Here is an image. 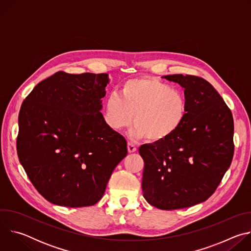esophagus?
Instances as JSON below:
<instances>
[{"label": "esophagus", "mask_w": 251, "mask_h": 251, "mask_svg": "<svg viewBox=\"0 0 251 251\" xmlns=\"http://www.w3.org/2000/svg\"><path fill=\"white\" fill-rule=\"evenodd\" d=\"M127 148H128V152H129V153H134V152H136V150H137L136 146H135V145H133L132 143H130V142H128Z\"/></svg>", "instance_id": "obj_1"}]
</instances>
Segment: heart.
<instances>
[{
  "label": "heart",
  "mask_w": 251,
  "mask_h": 251,
  "mask_svg": "<svg viewBox=\"0 0 251 251\" xmlns=\"http://www.w3.org/2000/svg\"><path fill=\"white\" fill-rule=\"evenodd\" d=\"M185 94L170 84L152 77L126 81L120 91L105 102V120L115 131L135 124L131 135L160 143L173 136L187 116Z\"/></svg>",
  "instance_id": "obj_1"
}]
</instances>
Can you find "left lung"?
<instances>
[{
    "instance_id": "left-lung-1",
    "label": "left lung",
    "mask_w": 251,
    "mask_h": 251,
    "mask_svg": "<svg viewBox=\"0 0 251 251\" xmlns=\"http://www.w3.org/2000/svg\"><path fill=\"white\" fill-rule=\"evenodd\" d=\"M185 88L187 116L169 139L144 144L142 191L160 209H178L206 201L228 170L234 151L233 118L219 92L195 75L163 76Z\"/></svg>"
}]
</instances>
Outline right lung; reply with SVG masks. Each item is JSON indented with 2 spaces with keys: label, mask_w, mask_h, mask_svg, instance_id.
Returning <instances> with one entry per match:
<instances>
[{
  "label": "right lung",
  "mask_w": 251,
  "mask_h": 251,
  "mask_svg": "<svg viewBox=\"0 0 251 251\" xmlns=\"http://www.w3.org/2000/svg\"><path fill=\"white\" fill-rule=\"evenodd\" d=\"M107 74L58 71L40 82L19 114L17 151L29 181L50 202L80 207L104 195L127 142L100 110Z\"/></svg>",
  "instance_id": "obj_1"
}]
</instances>
